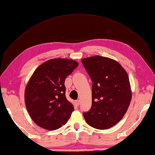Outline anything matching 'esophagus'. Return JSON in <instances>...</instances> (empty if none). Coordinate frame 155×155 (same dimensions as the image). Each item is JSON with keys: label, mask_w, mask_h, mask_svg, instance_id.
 <instances>
[{"label": "esophagus", "mask_w": 155, "mask_h": 155, "mask_svg": "<svg viewBox=\"0 0 155 155\" xmlns=\"http://www.w3.org/2000/svg\"><path fill=\"white\" fill-rule=\"evenodd\" d=\"M75 103H76V104H77V106H78L80 104V101L79 100H77V101H75Z\"/></svg>", "instance_id": "34e87169"}]
</instances>
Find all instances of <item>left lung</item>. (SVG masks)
<instances>
[{"mask_svg":"<svg viewBox=\"0 0 155 155\" xmlns=\"http://www.w3.org/2000/svg\"><path fill=\"white\" fill-rule=\"evenodd\" d=\"M81 62L92 81V104L83 113L87 124L98 129H107L124 116L132 97L126 70L115 60L99 55Z\"/></svg>","mask_w":155,"mask_h":155,"instance_id":"1","label":"left lung"}]
</instances>
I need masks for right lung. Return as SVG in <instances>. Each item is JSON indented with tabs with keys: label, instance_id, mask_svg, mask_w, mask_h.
<instances>
[{
	"label": "right lung",
	"instance_id": "add662e5",
	"mask_svg": "<svg viewBox=\"0 0 155 155\" xmlns=\"http://www.w3.org/2000/svg\"><path fill=\"white\" fill-rule=\"evenodd\" d=\"M78 65L74 60L52 59L33 72L26 86L25 101L31 119L39 127L54 130L67 123L74 107L65 97V80Z\"/></svg>",
	"mask_w": 155,
	"mask_h": 155
}]
</instances>
